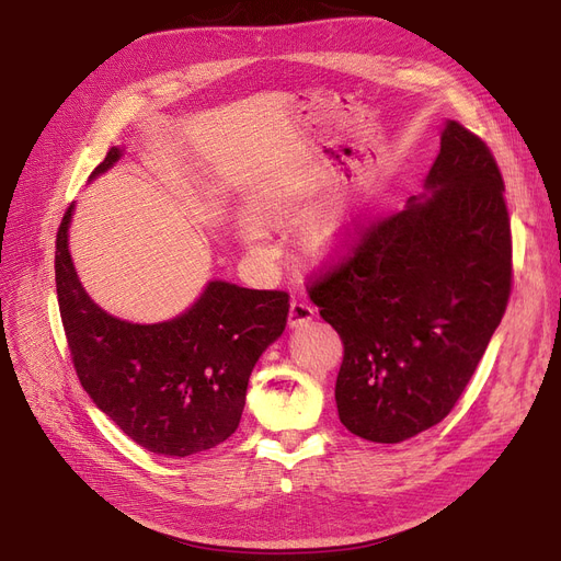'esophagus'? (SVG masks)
<instances>
[{
    "instance_id": "esophagus-1",
    "label": "esophagus",
    "mask_w": 561,
    "mask_h": 561,
    "mask_svg": "<svg viewBox=\"0 0 561 561\" xmlns=\"http://www.w3.org/2000/svg\"><path fill=\"white\" fill-rule=\"evenodd\" d=\"M316 309L307 302H300V300H293L290 302V309H288V328H300L305 325V322H309L313 318Z\"/></svg>"
}]
</instances>
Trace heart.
Returning a JSON list of instances; mask_svg holds the SVG:
<instances>
[{
    "mask_svg": "<svg viewBox=\"0 0 561 561\" xmlns=\"http://www.w3.org/2000/svg\"><path fill=\"white\" fill-rule=\"evenodd\" d=\"M293 214H296V202H293L288 195H273L265 202H261L252 214V220L256 227H248L243 231L245 243L252 250L263 252L265 233L259 227L277 229L286 225L293 218ZM345 241H347V225L341 214L316 218L302 229V245L316 259H334L343 250Z\"/></svg>",
    "mask_w": 561,
    "mask_h": 561,
    "instance_id": "obj_1",
    "label": "heart"
}]
</instances>
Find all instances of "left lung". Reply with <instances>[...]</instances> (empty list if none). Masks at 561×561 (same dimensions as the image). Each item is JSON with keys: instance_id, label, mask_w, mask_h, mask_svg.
<instances>
[{"instance_id": "8db88e82", "label": "left lung", "mask_w": 561, "mask_h": 561, "mask_svg": "<svg viewBox=\"0 0 561 561\" xmlns=\"http://www.w3.org/2000/svg\"><path fill=\"white\" fill-rule=\"evenodd\" d=\"M425 186L430 199L352 227L309 286L343 341L339 419L375 444L450 414L512 296L505 182L486 142L450 121Z\"/></svg>"}]
</instances>
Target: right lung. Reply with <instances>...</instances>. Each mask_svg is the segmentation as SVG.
I'll return each instance as SVG.
<instances>
[{"label":"right lung","mask_w":561,"mask_h":561,"mask_svg":"<svg viewBox=\"0 0 561 561\" xmlns=\"http://www.w3.org/2000/svg\"><path fill=\"white\" fill-rule=\"evenodd\" d=\"M121 150L111 147L93 176ZM72 204L56 231V296L83 391L138 446L188 457L216 448L241 423L250 373L288 318L286 290L211 282L180 318L134 325L85 296L68 252Z\"/></svg>","instance_id":"1"}]
</instances>
